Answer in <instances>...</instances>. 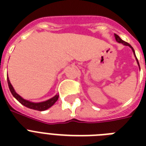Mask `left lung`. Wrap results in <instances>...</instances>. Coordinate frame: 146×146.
Segmentation results:
<instances>
[{"label":"left lung","mask_w":146,"mask_h":146,"mask_svg":"<svg viewBox=\"0 0 146 146\" xmlns=\"http://www.w3.org/2000/svg\"><path fill=\"white\" fill-rule=\"evenodd\" d=\"M114 37H115V39L116 41L118 42V43H121V44H123V45H126V46H129L130 48L132 49V50H133V54L134 56H135V57H136V61H137V64H138L139 66V61H138V60H137V58H136V54H135V51H134V49L133 48V47L130 45V44H129V43H127V42H124V41H123L121 38H120L119 36H118L117 35H116V34H114ZM139 69H140V67H139Z\"/></svg>","instance_id":"8db88e82"}]
</instances>
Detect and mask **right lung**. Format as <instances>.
Instances as JSON below:
<instances>
[{"mask_svg":"<svg viewBox=\"0 0 146 146\" xmlns=\"http://www.w3.org/2000/svg\"><path fill=\"white\" fill-rule=\"evenodd\" d=\"M7 82H8V86H9V89H10V92L12 93L13 96L16 98V99L21 103L23 105H24L26 108H29L30 109H33V110H36V111H45L47 109L50 108V107L53 106L54 103L58 100V98L59 96L58 95H56L53 98H50V99L47 100V101H44V102H33L29 101V100L24 99L23 98H22L21 96H19V94H17L15 91V89H13V87L11 85L10 82V80H9V77H8L7 75Z\"/></svg>","mask_w":146,"mask_h":146,"instance_id":"add662e5","label":"right lung"}]
</instances>
